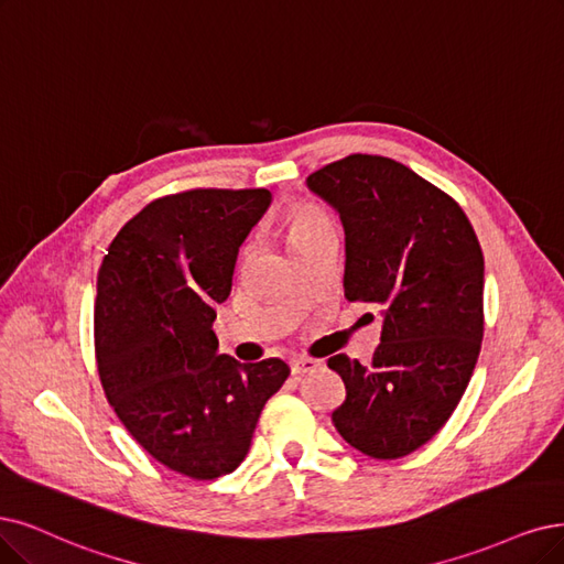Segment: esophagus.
Instances as JSON below:
<instances>
[{"label": "esophagus", "instance_id": "obj_1", "mask_svg": "<svg viewBox=\"0 0 564 564\" xmlns=\"http://www.w3.org/2000/svg\"><path fill=\"white\" fill-rule=\"evenodd\" d=\"M318 367H321V360H314V358H295L293 362H290V369H293L295 377H302V373L316 371Z\"/></svg>", "mask_w": 564, "mask_h": 564}]
</instances>
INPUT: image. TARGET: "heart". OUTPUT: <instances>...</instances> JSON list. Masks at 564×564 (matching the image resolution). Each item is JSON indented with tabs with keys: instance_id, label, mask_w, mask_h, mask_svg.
<instances>
[{
	"instance_id": "heart-1",
	"label": "heart",
	"mask_w": 564,
	"mask_h": 564,
	"mask_svg": "<svg viewBox=\"0 0 564 564\" xmlns=\"http://www.w3.org/2000/svg\"><path fill=\"white\" fill-rule=\"evenodd\" d=\"M327 223H329V218H327V214L323 212V208H318L314 204H300V206H295L293 212H290L288 218H285L290 246L297 243L304 237H308L311 232H316L318 227H323Z\"/></svg>"
}]
</instances>
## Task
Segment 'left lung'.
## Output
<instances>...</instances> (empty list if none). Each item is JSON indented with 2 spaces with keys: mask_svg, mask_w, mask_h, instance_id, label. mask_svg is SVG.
<instances>
[{
  "mask_svg": "<svg viewBox=\"0 0 564 564\" xmlns=\"http://www.w3.org/2000/svg\"><path fill=\"white\" fill-rule=\"evenodd\" d=\"M306 183L346 229L344 297L383 311L369 365L327 360L346 386L332 423L360 453L398 460L446 425L469 386L484 339L481 243L460 204L390 158L352 153Z\"/></svg>",
  "mask_w": 564,
  "mask_h": 564,
  "instance_id": "obj_1",
  "label": "left lung"
}]
</instances>
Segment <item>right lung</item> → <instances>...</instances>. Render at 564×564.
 Segmentation results:
<instances>
[{
    "mask_svg": "<svg viewBox=\"0 0 564 564\" xmlns=\"http://www.w3.org/2000/svg\"><path fill=\"white\" fill-rule=\"evenodd\" d=\"M271 202L264 187H195L145 204L104 256L95 358L109 404L158 463L197 481L235 471L290 367L218 352L216 304L239 246Z\"/></svg>",
    "mask_w": 564,
    "mask_h": 564,
    "instance_id": "right-lung-1",
    "label": "right lung"
}]
</instances>
